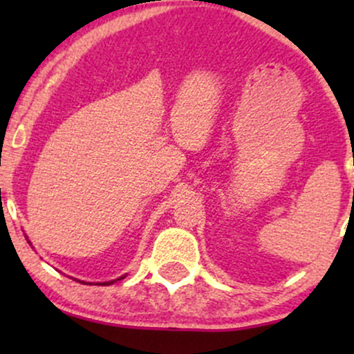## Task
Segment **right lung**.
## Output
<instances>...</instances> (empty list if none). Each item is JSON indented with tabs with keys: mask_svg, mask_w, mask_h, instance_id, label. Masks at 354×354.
<instances>
[{
	"mask_svg": "<svg viewBox=\"0 0 354 354\" xmlns=\"http://www.w3.org/2000/svg\"><path fill=\"white\" fill-rule=\"evenodd\" d=\"M28 243H30V241H28ZM30 245H31V243H30ZM124 276H121V278H118V279H123ZM111 283H115V281H104V283H96V284H101V286H108V284H111Z\"/></svg>",
	"mask_w": 354,
	"mask_h": 354,
	"instance_id": "1",
	"label": "right lung"
}]
</instances>
